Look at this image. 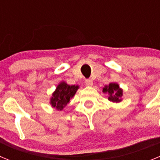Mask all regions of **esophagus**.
Wrapping results in <instances>:
<instances>
[{
	"label": "esophagus",
	"mask_w": 160,
	"mask_h": 160,
	"mask_svg": "<svg viewBox=\"0 0 160 160\" xmlns=\"http://www.w3.org/2000/svg\"><path fill=\"white\" fill-rule=\"evenodd\" d=\"M85 84L87 85V87H91V86L93 85V81L91 80V79H86Z\"/></svg>",
	"instance_id": "esophagus-1"
}]
</instances>
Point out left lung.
<instances>
[{"mask_svg":"<svg viewBox=\"0 0 160 160\" xmlns=\"http://www.w3.org/2000/svg\"><path fill=\"white\" fill-rule=\"evenodd\" d=\"M103 93H107L109 94L108 99L113 102H119L122 101V90L119 88L117 83H110L108 86H106L102 90Z\"/></svg>","mask_w":160,"mask_h":160,"instance_id":"8db88e82","label":"left lung"}]
</instances>
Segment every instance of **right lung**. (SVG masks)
Returning <instances> with one entry per match:
<instances>
[{"label":"right lung","instance_id":"obj_1","mask_svg":"<svg viewBox=\"0 0 160 160\" xmlns=\"http://www.w3.org/2000/svg\"><path fill=\"white\" fill-rule=\"evenodd\" d=\"M78 89V86H70L65 82H61L53 92L50 99V104L52 107L58 111H62L69 103L70 98H72L75 94Z\"/></svg>","mask_w":160,"mask_h":160}]
</instances>
